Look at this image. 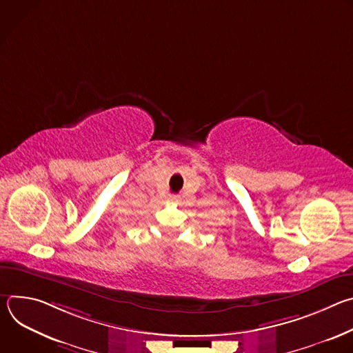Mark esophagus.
<instances>
[{"instance_id": "esophagus-1", "label": "esophagus", "mask_w": 353, "mask_h": 353, "mask_svg": "<svg viewBox=\"0 0 353 353\" xmlns=\"http://www.w3.org/2000/svg\"><path fill=\"white\" fill-rule=\"evenodd\" d=\"M170 199H172V201H176V199H177V196H176V195H172V196H170Z\"/></svg>"}]
</instances>
